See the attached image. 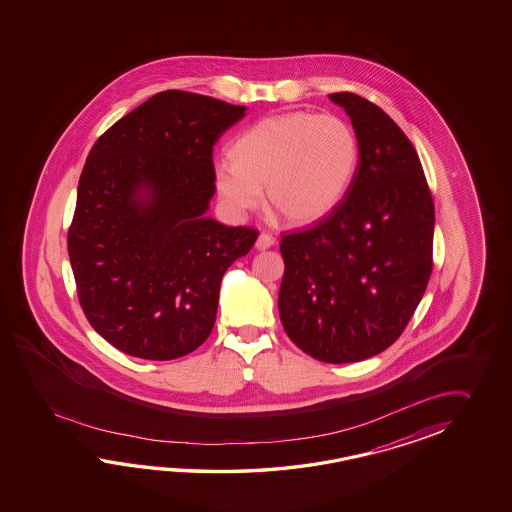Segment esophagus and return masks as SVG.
Here are the masks:
<instances>
[{
  "instance_id": "1",
  "label": "esophagus",
  "mask_w": 512,
  "mask_h": 512,
  "mask_svg": "<svg viewBox=\"0 0 512 512\" xmlns=\"http://www.w3.org/2000/svg\"><path fill=\"white\" fill-rule=\"evenodd\" d=\"M276 243V238L269 234V232H261L260 236H258V240H256V249L258 251H265V249H269Z\"/></svg>"
}]
</instances>
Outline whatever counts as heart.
I'll return each instance as SVG.
<instances>
[{
  "label": "heart",
  "instance_id": "obj_1",
  "mask_svg": "<svg viewBox=\"0 0 512 512\" xmlns=\"http://www.w3.org/2000/svg\"><path fill=\"white\" fill-rule=\"evenodd\" d=\"M230 155L212 166L214 188L230 214L260 207L265 186L271 207L305 225L326 218L348 194L360 142L342 117L289 111L252 124L232 142Z\"/></svg>",
  "mask_w": 512,
  "mask_h": 512
}]
</instances>
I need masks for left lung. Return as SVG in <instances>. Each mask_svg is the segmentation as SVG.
I'll list each match as a JSON object with an SVG mask.
<instances>
[{
	"label": "left lung",
	"instance_id": "1",
	"mask_svg": "<svg viewBox=\"0 0 512 512\" xmlns=\"http://www.w3.org/2000/svg\"><path fill=\"white\" fill-rule=\"evenodd\" d=\"M329 98L359 135L348 194L309 229L283 236V329L313 359L344 364L401 337L432 274L434 199L414 144L355 93Z\"/></svg>",
	"mask_w": 512,
	"mask_h": 512
}]
</instances>
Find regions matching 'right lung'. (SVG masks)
Returning a JSON list of instances; mask_svg holds the SVG:
<instances>
[{"label":"right lung","mask_w":512,"mask_h":512,"mask_svg":"<svg viewBox=\"0 0 512 512\" xmlns=\"http://www.w3.org/2000/svg\"><path fill=\"white\" fill-rule=\"evenodd\" d=\"M243 115L245 106L168 89L87 155L67 252L89 324L131 357L172 360L199 348L223 274L258 238L205 216L214 144Z\"/></svg>","instance_id":"add662e5"}]
</instances>
